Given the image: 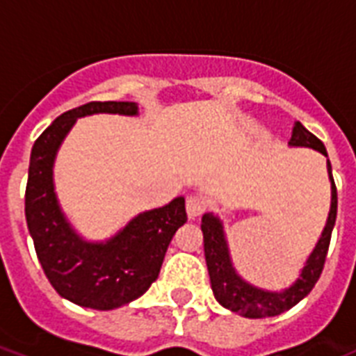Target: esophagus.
I'll return each mask as SVG.
<instances>
[{
    "mask_svg": "<svg viewBox=\"0 0 356 356\" xmlns=\"http://www.w3.org/2000/svg\"><path fill=\"white\" fill-rule=\"evenodd\" d=\"M207 209V203L197 195H190L188 200H186V214H188L190 220H195V218H200Z\"/></svg>",
    "mask_w": 356,
    "mask_h": 356,
    "instance_id": "obj_1",
    "label": "esophagus"
}]
</instances>
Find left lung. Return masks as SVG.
I'll return each instance as SVG.
<instances>
[{"instance_id": "obj_1", "label": "left lung", "mask_w": 356, "mask_h": 356, "mask_svg": "<svg viewBox=\"0 0 356 356\" xmlns=\"http://www.w3.org/2000/svg\"><path fill=\"white\" fill-rule=\"evenodd\" d=\"M288 145L290 147H310V149L320 151L321 155L327 156L323 142L316 138L314 134L307 131L299 122L293 123L292 138H290ZM327 173H329V181H331V211L327 216L325 227L321 231L320 240L316 243V248L312 249V253L309 254V259L305 262L303 270L296 279V282H292L284 290H279V292L254 286L240 277V273L234 270L233 260H231L222 220L214 212L203 214L201 231H203V242H205L207 268H209V275H211L214 298L222 307L243 316V318L257 320V318H270V316L282 314L309 296L310 290L314 288L321 275L327 251H329L332 229H334V222H337L338 197L329 159H327Z\"/></svg>"}]
</instances>
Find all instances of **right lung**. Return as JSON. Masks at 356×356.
I'll use <instances>...</instances> for the list:
<instances>
[{"instance_id":"right-lung-1","label":"right lung","mask_w":356,"mask_h":356,"mask_svg":"<svg viewBox=\"0 0 356 356\" xmlns=\"http://www.w3.org/2000/svg\"><path fill=\"white\" fill-rule=\"evenodd\" d=\"M92 114L136 116L133 102H92L58 116L31 149L25 218L36 257L51 286L72 303L113 310L138 299L156 281L173 234L186 222L184 197L140 212L114 236L88 242L60 209L53 166L58 147L77 118Z\"/></svg>"}]
</instances>
